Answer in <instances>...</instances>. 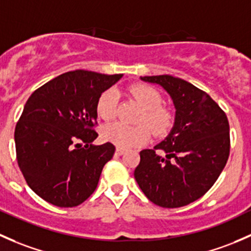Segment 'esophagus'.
<instances>
[{"label":"esophagus","mask_w":251,"mask_h":251,"mask_svg":"<svg viewBox=\"0 0 251 251\" xmlns=\"http://www.w3.org/2000/svg\"><path fill=\"white\" fill-rule=\"evenodd\" d=\"M125 152H126V150L122 149V147H117V149H116V154H117V156H122Z\"/></svg>","instance_id":"1"}]
</instances>
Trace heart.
<instances>
[{"instance_id":"heart-1","label":"heart","mask_w":251,"mask_h":251,"mask_svg":"<svg viewBox=\"0 0 251 251\" xmlns=\"http://www.w3.org/2000/svg\"><path fill=\"white\" fill-rule=\"evenodd\" d=\"M129 94L144 107L139 123L144 125L129 126L121 122L106 125L101 129V136L105 141L122 149L138 147L149 141L151 133L163 135L173 125V116L167 108L161 107L162 97L154 88L146 84H133L128 88ZM118 106V93L115 89H107L99 95L97 100V113L104 121L115 118ZM145 124L149 126L148 128Z\"/></svg>"}]
</instances>
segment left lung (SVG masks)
<instances>
[{
	"instance_id": "8db88e82",
	"label": "left lung",
	"mask_w": 251,
	"mask_h": 251,
	"mask_svg": "<svg viewBox=\"0 0 251 251\" xmlns=\"http://www.w3.org/2000/svg\"><path fill=\"white\" fill-rule=\"evenodd\" d=\"M141 79L169 93L176 116L169 135L153 150L140 152L134 176L152 203L180 208L205 195L224 170L231 145L228 120L205 92L187 81L170 75Z\"/></svg>"
}]
</instances>
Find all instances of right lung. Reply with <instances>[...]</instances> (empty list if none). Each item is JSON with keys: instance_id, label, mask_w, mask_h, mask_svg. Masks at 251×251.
<instances>
[{"instance_id": "right-lung-1", "label": "right lung", "mask_w": 251, "mask_h": 251, "mask_svg": "<svg viewBox=\"0 0 251 251\" xmlns=\"http://www.w3.org/2000/svg\"><path fill=\"white\" fill-rule=\"evenodd\" d=\"M122 75L76 70L36 89L15 126L17 161L31 190L60 208L83 203L97 188L111 143L98 138L97 100Z\"/></svg>"}]
</instances>
